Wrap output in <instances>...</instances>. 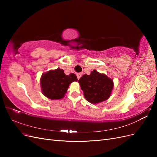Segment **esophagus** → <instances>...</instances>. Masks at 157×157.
Wrapping results in <instances>:
<instances>
[{
	"label": "esophagus",
	"mask_w": 157,
	"mask_h": 157,
	"mask_svg": "<svg viewBox=\"0 0 157 157\" xmlns=\"http://www.w3.org/2000/svg\"><path fill=\"white\" fill-rule=\"evenodd\" d=\"M81 76H82V74H81V73H77V78H78V79H80V78L81 77Z\"/></svg>",
	"instance_id": "34e87169"
}]
</instances>
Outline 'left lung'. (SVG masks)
I'll return each mask as SVG.
<instances>
[{
  "mask_svg": "<svg viewBox=\"0 0 157 157\" xmlns=\"http://www.w3.org/2000/svg\"><path fill=\"white\" fill-rule=\"evenodd\" d=\"M78 82L85 99L92 104L107 100L111 96L114 86L111 78L96 70L92 71L89 75H84L78 80Z\"/></svg>",
  "mask_w": 157,
  "mask_h": 157,
  "instance_id": "1",
  "label": "left lung"
}]
</instances>
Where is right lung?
I'll return each instance as SVG.
<instances>
[{"instance_id":"obj_1","label":"right lung","mask_w":157,"mask_h":157,"mask_svg":"<svg viewBox=\"0 0 157 157\" xmlns=\"http://www.w3.org/2000/svg\"><path fill=\"white\" fill-rule=\"evenodd\" d=\"M75 74L66 75L63 69L58 68L42 74L40 78L42 92L50 99H62L67 92L69 84L77 81Z\"/></svg>"}]
</instances>
